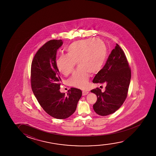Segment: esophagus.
Wrapping results in <instances>:
<instances>
[{"mask_svg": "<svg viewBox=\"0 0 156 156\" xmlns=\"http://www.w3.org/2000/svg\"><path fill=\"white\" fill-rule=\"evenodd\" d=\"M88 93L89 92H88V91H83V93H82V94H83V96H85L86 95H87V94H88Z\"/></svg>", "mask_w": 156, "mask_h": 156, "instance_id": "1", "label": "esophagus"}]
</instances>
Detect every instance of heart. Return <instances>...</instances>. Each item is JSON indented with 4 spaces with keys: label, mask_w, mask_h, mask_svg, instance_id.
<instances>
[{
    "label": "heart",
    "mask_w": 156,
    "mask_h": 156,
    "mask_svg": "<svg viewBox=\"0 0 156 156\" xmlns=\"http://www.w3.org/2000/svg\"><path fill=\"white\" fill-rule=\"evenodd\" d=\"M67 55H61L56 60L60 73L68 76L74 70L76 62L78 69L69 79L75 87L85 88L90 73H96L102 69L107 58V48L100 39L89 38L76 41L66 49Z\"/></svg>",
    "instance_id": "1"
}]
</instances>
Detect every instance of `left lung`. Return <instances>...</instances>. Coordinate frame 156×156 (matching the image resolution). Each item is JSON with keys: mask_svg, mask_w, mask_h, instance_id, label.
I'll return each instance as SVG.
<instances>
[{"mask_svg": "<svg viewBox=\"0 0 156 156\" xmlns=\"http://www.w3.org/2000/svg\"><path fill=\"white\" fill-rule=\"evenodd\" d=\"M130 78L131 71L125 54L117 44L105 66L93 80L94 83L106 85L105 92L98 88L90 90L98 98L93 105V109L97 114L105 116L119 109L127 95Z\"/></svg>", "mask_w": 156, "mask_h": 156, "instance_id": "obj_1", "label": "left lung"}]
</instances>
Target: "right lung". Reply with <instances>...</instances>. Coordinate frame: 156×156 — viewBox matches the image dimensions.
<instances>
[{"mask_svg": "<svg viewBox=\"0 0 156 156\" xmlns=\"http://www.w3.org/2000/svg\"><path fill=\"white\" fill-rule=\"evenodd\" d=\"M62 40H51L39 49L32 61L31 83L41 107L53 117L63 119L75 112L82 95L80 90L71 88L67 94L61 93V79L56 66L58 49Z\"/></svg>", "mask_w": 156, "mask_h": 156, "instance_id": "add662e5", "label": "right lung"}]
</instances>
